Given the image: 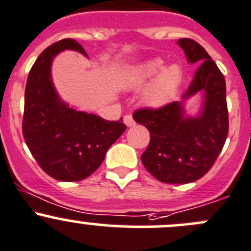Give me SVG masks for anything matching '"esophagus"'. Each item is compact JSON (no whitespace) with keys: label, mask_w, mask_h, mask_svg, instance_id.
<instances>
[{"label":"esophagus","mask_w":251,"mask_h":251,"mask_svg":"<svg viewBox=\"0 0 251 251\" xmlns=\"http://www.w3.org/2000/svg\"><path fill=\"white\" fill-rule=\"evenodd\" d=\"M124 123L126 124V126L127 127H131V126H135V120H133V118L131 115H125L124 116Z\"/></svg>","instance_id":"34e87169"}]
</instances>
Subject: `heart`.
<instances>
[{
    "label": "heart",
    "instance_id": "obj_1",
    "mask_svg": "<svg viewBox=\"0 0 251 251\" xmlns=\"http://www.w3.org/2000/svg\"><path fill=\"white\" fill-rule=\"evenodd\" d=\"M181 74L176 66L164 69L160 58H152L131 66L121 78V88L125 91L143 89L141 99L145 105L157 109L167 105L174 99L179 89Z\"/></svg>",
    "mask_w": 251,
    "mask_h": 251
}]
</instances>
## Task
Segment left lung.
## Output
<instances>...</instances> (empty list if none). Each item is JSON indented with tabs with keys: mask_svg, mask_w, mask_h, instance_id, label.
<instances>
[{
	"mask_svg": "<svg viewBox=\"0 0 251 251\" xmlns=\"http://www.w3.org/2000/svg\"><path fill=\"white\" fill-rule=\"evenodd\" d=\"M189 64L200 65L181 101L159 109H140L136 123L146 126L151 141L141 155L146 169L167 184H187L202 177L212 168L228 135L226 81L205 49L191 39H179ZM200 93L203 103L196 116H187L186 99Z\"/></svg>",
	"mask_w": 251,
	"mask_h": 251,
	"instance_id": "8db88e82",
	"label": "left lung"
}]
</instances>
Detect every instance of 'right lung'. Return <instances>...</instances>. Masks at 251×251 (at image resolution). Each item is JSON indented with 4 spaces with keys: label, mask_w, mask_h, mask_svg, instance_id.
Masks as SVG:
<instances>
[{
    "label": "right lung",
    "mask_w": 251,
    "mask_h": 251,
    "mask_svg": "<svg viewBox=\"0 0 251 251\" xmlns=\"http://www.w3.org/2000/svg\"><path fill=\"white\" fill-rule=\"evenodd\" d=\"M75 50L88 57L74 39L46 48L28 75L24 94L23 136L41 169L61 181H79L93 174L106 151L126 130L123 119L104 120L96 114L78 111L58 96L51 65L57 53Z\"/></svg>",
    "instance_id": "obj_1"
}]
</instances>
